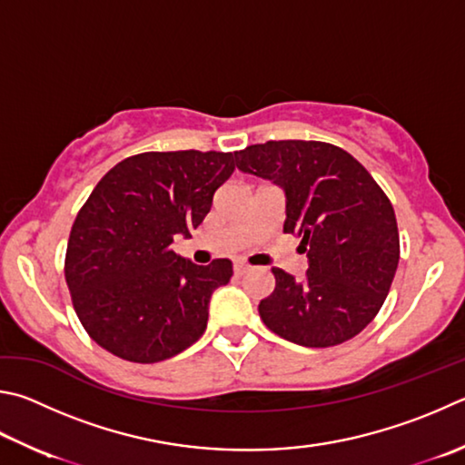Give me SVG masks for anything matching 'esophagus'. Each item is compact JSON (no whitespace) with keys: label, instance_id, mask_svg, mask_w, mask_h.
Returning a JSON list of instances; mask_svg holds the SVG:
<instances>
[{"label":"esophagus","instance_id":"obj_1","mask_svg":"<svg viewBox=\"0 0 465 465\" xmlns=\"http://www.w3.org/2000/svg\"><path fill=\"white\" fill-rule=\"evenodd\" d=\"M248 270H250V266L246 264V262H235V264H233V272H235V274H238V276H242V274H246V272H248Z\"/></svg>","mask_w":465,"mask_h":465}]
</instances>
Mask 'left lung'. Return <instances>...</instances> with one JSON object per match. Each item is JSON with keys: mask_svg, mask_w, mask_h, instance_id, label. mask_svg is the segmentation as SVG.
Returning <instances> with one entry per match:
<instances>
[{"mask_svg": "<svg viewBox=\"0 0 465 465\" xmlns=\"http://www.w3.org/2000/svg\"><path fill=\"white\" fill-rule=\"evenodd\" d=\"M235 166L284 191V233L301 238L307 274L272 268L276 286L258 313L276 335L331 348L358 335L382 307L399 266L392 203L364 166L327 142L281 140L235 152Z\"/></svg>", "mask_w": 465, "mask_h": 465, "instance_id": "8db88e82", "label": "left lung"}]
</instances>
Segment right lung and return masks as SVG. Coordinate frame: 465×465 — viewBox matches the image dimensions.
Wrapping results in <instances>:
<instances>
[{
  "instance_id": "1",
  "label": "right lung",
  "mask_w": 465,
  "mask_h": 465,
  "mask_svg": "<svg viewBox=\"0 0 465 465\" xmlns=\"http://www.w3.org/2000/svg\"><path fill=\"white\" fill-rule=\"evenodd\" d=\"M232 152H144L115 164L74 219L64 278L89 337L114 356L154 364L203 335L209 301L233 274L171 250L191 238L233 173Z\"/></svg>"
}]
</instances>
